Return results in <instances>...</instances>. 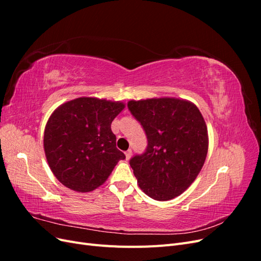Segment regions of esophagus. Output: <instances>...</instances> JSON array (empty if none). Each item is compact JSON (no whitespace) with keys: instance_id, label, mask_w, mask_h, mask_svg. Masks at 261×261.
Returning <instances> with one entry per match:
<instances>
[{"instance_id":"obj_1","label":"esophagus","mask_w":261,"mask_h":261,"mask_svg":"<svg viewBox=\"0 0 261 261\" xmlns=\"http://www.w3.org/2000/svg\"><path fill=\"white\" fill-rule=\"evenodd\" d=\"M125 156H126V160H129L130 159V156H132V150L130 149H128L127 151L125 152Z\"/></svg>"}]
</instances>
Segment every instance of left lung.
<instances>
[{
    "label": "left lung",
    "instance_id": "8db88e82",
    "mask_svg": "<svg viewBox=\"0 0 261 261\" xmlns=\"http://www.w3.org/2000/svg\"><path fill=\"white\" fill-rule=\"evenodd\" d=\"M127 107L148 140L146 151L129 161L138 186L154 200L175 198L192 185L206 160V122L198 108L183 99L130 100Z\"/></svg>",
    "mask_w": 261,
    "mask_h": 261
}]
</instances>
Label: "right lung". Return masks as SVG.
I'll return each instance as SVG.
<instances>
[{
    "instance_id": "add662e5",
    "label": "right lung",
    "mask_w": 261,
    "mask_h": 261,
    "mask_svg": "<svg viewBox=\"0 0 261 261\" xmlns=\"http://www.w3.org/2000/svg\"><path fill=\"white\" fill-rule=\"evenodd\" d=\"M125 105L82 97L61 105L49 117L43 147L49 167L61 183L78 193L101 186L125 154L111 130Z\"/></svg>"
}]
</instances>
